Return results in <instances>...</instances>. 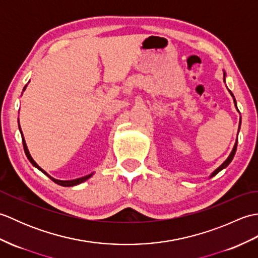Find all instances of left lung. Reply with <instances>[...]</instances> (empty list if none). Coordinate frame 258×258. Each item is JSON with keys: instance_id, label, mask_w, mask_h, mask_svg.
<instances>
[{"instance_id": "obj_1", "label": "left lung", "mask_w": 258, "mask_h": 258, "mask_svg": "<svg viewBox=\"0 0 258 258\" xmlns=\"http://www.w3.org/2000/svg\"><path fill=\"white\" fill-rule=\"evenodd\" d=\"M225 76H226V74H225V72H224V82H225ZM229 91V90H228ZM229 93H231V95L233 96V100H234V104H235V106H236V108H237V105H236V100H235V97H234V95H233V93L229 91ZM237 111H238V108H237ZM239 112V111H238ZM239 127H240V120H239ZM238 132H239V128H238ZM236 149H237V140H236V142H235V145H234V147H233V150H232V152H231V154H229V156L226 158V161L224 162L221 166H218L215 171H214L212 174H211V176H210V178L211 177H213V176H215V175L217 174V173H220L222 169H224L225 167H227L228 166V164L232 162V160L234 158V155H235V153H236Z\"/></svg>"}]
</instances>
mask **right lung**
Returning <instances> with one entry per match:
<instances>
[{
    "label": "right lung",
    "mask_w": 258,
    "mask_h": 258,
    "mask_svg": "<svg viewBox=\"0 0 258 258\" xmlns=\"http://www.w3.org/2000/svg\"><path fill=\"white\" fill-rule=\"evenodd\" d=\"M26 86L27 85H25L24 86V89H23V91H25V89H26ZM19 130H20V132H21V134H22V142H23V147H24V152H25V154H26V157L29 158V161L31 162V164L34 167H36L37 169H40V171L42 172V173H44L46 176H48L50 177L54 183H56V184H58V185H61V186H65V187H70V186H75V185H79V184H81V183H83V182H85L86 179H89L92 175H93V173L92 174H90V175H86V176H83V177H80V178H76V179H71V180H59V179H56V178H54V177H52V176H50V175H48L44 169L43 168H41L40 166L37 165V164L35 163V161L33 160L32 158V156H31V154H30V152H29V150H27V146H26V143H25V140H24V136H23V133H22V131H21V126H20V122H19Z\"/></svg>",
    "instance_id": "add662e5"
}]
</instances>
